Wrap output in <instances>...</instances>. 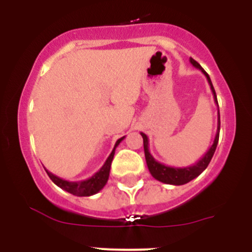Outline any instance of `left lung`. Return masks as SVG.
I'll return each mask as SVG.
<instances>
[{
    "label": "left lung",
    "instance_id": "1",
    "mask_svg": "<svg viewBox=\"0 0 252 252\" xmlns=\"http://www.w3.org/2000/svg\"><path fill=\"white\" fill-rule=\"evenodd\" d=\"M189 62L192 63L193 66H195L197 69H199L204 75H206L207 81H208L209 86H211V91L213 93V97H215V101L218 106L217 102V97H216V92L215 88H213V84L211 82V78L209 75L207 74L206 70L202 68L199 64L195 62L194 59H189ZM220 126H221V121H220V110H218V124H217V132H216L215 140H213L212 146L208 149L206 154L203 155V158L198 160L195 164L190 166H184V168H174V166H168L165 164H161V162L157 161V160L154 159V157L149 151V139L144 132L141 133L142 139H144V151H145V159H146V164H148L149 171H150V174L153 175L154 178L161 183L165 184H171V186H183V184L188 183L190 180H193L194 178H197L198 175L201 174L202 171L206 170V168L208 166L209 161L212 159L213 154H215L216 148H217L218 144V137H220Z\"/></svg>",
    "mask_w": 252,
    "mask_h": 252
}]
</instances>
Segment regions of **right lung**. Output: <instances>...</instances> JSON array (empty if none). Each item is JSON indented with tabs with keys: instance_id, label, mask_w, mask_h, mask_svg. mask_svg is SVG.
<instances>
[{
	"instance_id": "obj_1",
	"label": "right lung",
	"mask_w": 252,
	"mask_h": 252,
	"mask_svg": "<svg viewBox=\"0 0 252 252\" xmlns=\"http://www.w3.org/2000/svg\"><path fill=\"white\" fill-rule=\"evenodd\" d=\"M124 139L125 136L116 141L115 148H113L112 153L110 154V157L107 158L103 166H102L94 175L88 178V179L82 180V182H68V180L57 177V175H54L53 173H50V171L46 170V173H48L49 178L53 180V183L57 184L59 188L64 189V190H66V192L70 193V194L78 195V197H90V195L95 194V193H98L99 190L106 186L108 177H110L111 162H112L113 155H115V150Z\"/></svg>"
}]
</instances>
